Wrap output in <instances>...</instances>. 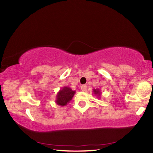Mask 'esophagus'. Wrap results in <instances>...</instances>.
I'll list each match as a JSON object with an SVG mask.
<instances>
[{
  "mask_svg": "<svg viewBox=\"0 0 153 153\" xmlns=\"http://www.w3.org/2000/svg\"><path fill=\"white\" fill-rule=\"evenodd\" d=\"M81 90L82 91H85L87 90V86L85 85H82L81 86Z\"/></svg>",
  "mask_w": 153,
  "mask_h": 153,
  "instance_id": "esophagus-1",
  "label": "esophagus"
}]
</instances>
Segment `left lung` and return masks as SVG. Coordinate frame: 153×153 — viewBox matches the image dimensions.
Segmentation results:
<instances>
[{"instance_id": "left-lung-1", "label": "left lung", "mask_w": 153, "mask_h": 153, "mask_svg": "<svg viewBox=\"0 0 153 153\" xmlns=\"http://www.w3.org/2000/svg\"><path fill=\"white\" fill-rule=\"evenodd\" d=\"M93 93L95 94V95L97 96V97L100 98V95H101V93H102L101 91H100V89H93Z\"/></svg>"}]
</instances>
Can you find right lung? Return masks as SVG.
Here are the masks:
<instances>
[{"mask_svg":"<svg viewBox=\"0 0 153 153\" xmlns=\"http://www.w3.org/2000/svg\"><path fill=\"white\" fill-rule=\"evenodd\" d=\"M76 91H72L70 87L64 86L58 92L56 97V103L59 106H66L74 97Z\"/></svg>","mask_w":153,"mask_h":153,"instance_id":"1","label":"right lung"}]
</instances>
